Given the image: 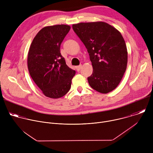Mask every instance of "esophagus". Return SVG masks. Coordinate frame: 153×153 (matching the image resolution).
Wrapping results in <instances>:
<instances>
[{
	"label": "esophagus",
	"mask_w": 153,
	"mask_h": 153,
	"mask_svg": "<svg viewBox=\"0 0 153 153\" xmlns=\"http://www.w3.org/2000/svg\"><path fill=\"white\" fill-rule=\"evenodd\" d=\"M81 67H82V65H79V66H77V67H76V70H77V71H79L80 70V69H81Z\"/></svg>",
	"instance_id": "1"
}]
</instances>
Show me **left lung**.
Listing matches in <instances>:
<instances>
[{
	"label": "left lung",
	"instance_id": "obj_1",
	"mask_svg": "<svg viewBox=\"0 0 153 153\" xmlns=\"http://www.w3.org/2000/svg\"><path fill=\"white\" fill-rule=\"evenodd\" d=\"M73 29L85 45L93 71L88 77L92 88L101 93L114 90L126 71L128 53L120 33L103 22L80 23Z\"/></svg>",
	"mask_w": 153,
	"mask_h": 153
}]
</instances>
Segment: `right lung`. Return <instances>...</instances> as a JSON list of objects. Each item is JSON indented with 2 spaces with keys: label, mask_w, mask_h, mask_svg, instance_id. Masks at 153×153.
I'll use <instances>...</instances> for the list:
<instances>
[{
  "label": "right lung",
  "mask_w": 153,
  "mask_h": 153,
  "mask_svg": "<svg viewBox=\"0 0 153 153\" xmlns=\"http://www.w3.org/2000/svg\"><path fill=\"white\" fill-rule=\"evenodd\" d=\"M70 27L57 25L43 28L34 38L28 54V68L33 80L47 97L57 99L70 90L76 71L60 53V45Z\"/></svg>",
  "instance_id": "right-lung-1"
}]
</instances>
